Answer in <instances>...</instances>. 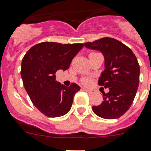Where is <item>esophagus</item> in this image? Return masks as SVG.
I'll list each match as a JSON object with an SVG mask.
<instances>
[{
  "instance_id": "34e87169",
  "label": "esophagus",
  "mask_w": 151,
  "mask_h": 151,
  "mask_svg": "<svg viewBox=\"0 0 151 151\" xmlns=\"http://www.w3.org/2000/svg\"><path fill=\"white\" fill-rule=\"evenodd\" d=\"M83 90H84V91H86V92L89 93V94H92V93H94V91L89 90V89H87V88H83Z\"/></svg>"
}]
</instances>
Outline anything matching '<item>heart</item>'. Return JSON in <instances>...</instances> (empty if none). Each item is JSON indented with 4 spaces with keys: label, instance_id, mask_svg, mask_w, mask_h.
Returning a JSON list of instances; mask_svg holds the SVG:
<instances>
[{
    "label": "heart",
    "instance_id": "heart-1",
    "mask_svg": "<svg viewBox=\"0 0 151 151\" xmlns=\"http://www.w3.org/2000/svg\"><path fill=\"white\" fill-rule=\"evenodd\" d=\"M84 84H88V80H84Z\"/></svg>",
    "mask_w": 151,
    "mask_h": 151
}]
</instances>
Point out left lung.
<instances>
[{
  "label": "left lung",
  "instance_id": "1",
  "mask_svg": "<svg viewBox=\"0 0 151 151\" xmlns=\"http://www.w3.org/2000/svg\"><path fill=\"white\" fill-rule=\"evenodd\" d=\"M84 46L99 50L105 57V70L99 84L109 91L103 93V101L93 106L97 116L106 119L119 118L130 108L139 81V65L133 51L120 41L105 37Z\"/></svg>",
  "mask_w": 151,
  "mask_h": 151
}]
</instances>
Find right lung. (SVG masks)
Here are the masks:
<instances>
[{
  "label": "right lung",
  "instance_id": "1",
  "mask_svg": "<svg viewBox=\"0 0 151 151\" xmlns=\"http://www.w3.org/2000/svg\"><path fill=\"white\" fill-rule=\"evenodd\" d=\"M83 43L43 42L30 48L22 61L21 76L32 102L48 117H60L70 110L81 89L75 83L66 87L56 81V72L69 68Z\"/></svg>",
  "mask_w": 151,
  "mask_h": 151
}]
</instances>
